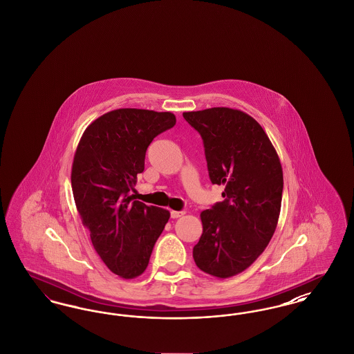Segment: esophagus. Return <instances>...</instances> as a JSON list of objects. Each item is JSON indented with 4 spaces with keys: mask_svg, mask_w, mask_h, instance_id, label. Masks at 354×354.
I'll return each mask as SVG.
<instances>
[{
    "mask_svg": "<svg viewBox=\"0 0 354 354\" xmlns=\"http://www.w3.org/2000/svg\"><path fill=\"white\" fill-rule=\"evenodd\" d=\"M185 215V211H171V218L172 219H176V218H180Z\"/></svg>",
    "mask_w": 354,
    "mask_h": 354,
    "instance_id": "34e87169",
    "label": "esophagus"
}]
</instances>
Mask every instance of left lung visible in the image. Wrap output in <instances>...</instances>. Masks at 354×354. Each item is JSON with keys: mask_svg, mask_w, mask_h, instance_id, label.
I'll return each instance as SVG.
<instances>
[{"mask_svg": "<svg viewBox=\"0 0 354 354\" xmlns=\"http://www.w3.org/2000/svg\"><path fill=\"white\" fill-rule=\"evenodd\" d=\"M202 135L212 185L224 202L201 214L203 234L192 256L199 270L227 279L247 270L274 234L283 198V169L272 142L254 119L236 109L183 113Z\"/></svg>", "mask_w": 354, "mask_h": 354, "instance_id": "left-lung-1", "label": "left lung"}]
</instances>
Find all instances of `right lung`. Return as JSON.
<instances>
[{
	"instance_id": "1",
	"label": "right lung",
	"mask_w": 354,
	"mask_h": 354,
	"mask_svg": "<svg viewBox=\"0 0 354 354\" xmlns=\"http://www.w3.org/2000/svg\"><path fill=\"white\" fill-rule=\"evenodd\" d=\"M175 123L169 111L113 110L87 126L75 150L71 188L77 211L102 261L126 280L146 270L169 219L167 209L135 201L133 192L152 139Z\"/></svg>"
}]
</instances>
